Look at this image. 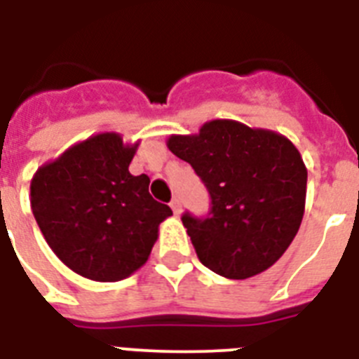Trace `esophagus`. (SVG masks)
<instances>
[{"mask_svg":"<svg viewBox=\"0 0 359 359\" xmlns=\"http://www.w3.org/2000/svg\"><path fill=\"white\" fill-rule=\"evenodd\" d=\"M171 210H173L175 215H180V212H182V205H180L179 199L171 201Z\"/></svg>","mask_w":359,"mask_h":359,"instance_id":"obj_1","label":"esophagus"}]
</instances>
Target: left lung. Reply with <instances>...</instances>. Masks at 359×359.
<instances>
[{"mask_svg": "<svg viewBox=\"0 0 359 359\" xmlns=\"http://www.w3.org/2000/svg\"><path fill=\"white\" fill-rule=\"evenodd\" d=\"M168 149L199 175L212 197L206 219L182 215L197 258L217 275L245 280L269 269L299 232L306 170L291 140L234 119L171 134Z\"/></svg>", "mask_w": 359, "mask_h": 359, "instance_id": "left-lung-1", "label": "left lung"}]
</instances>
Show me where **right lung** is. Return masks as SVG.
I'll list each match as a JSON object with an SVG mask.
<instances>
[{"label": "right lung", "instance_id": "right-lung-1", "mask_svg": "<svg viewBox=\"0 0 359 359\" xmlns=\"http://www.w3.org/2000/svg\"><path fill=\"white\" fill-rule=\"evenodd\" d=\"M140 140L99 133L49 160L31 179V210L43 240L77 275L118 282L149 260L158 226L173 215L129 171Z\"/></svg>", "mask_w": 359, "mask_h": 359}]
</instances>
